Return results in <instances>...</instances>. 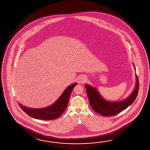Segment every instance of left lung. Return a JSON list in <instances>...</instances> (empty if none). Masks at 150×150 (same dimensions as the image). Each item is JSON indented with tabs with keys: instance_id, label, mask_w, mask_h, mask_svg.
Here are the masks:
<instances>
[{
	"instance_id": "left-lung-1",
	"label": "left lung",
	"mask_w": 150,
	"mask_h": 150,
	"mask_svg": "<svg viewBox=\"0 0 150 150\" xmlns=\"http://www.w3.org/2000/svg\"><path fill=\"white\" fill-rule=\"evenodd\" d=\"M133 66L135 70L134 64ZM135 77L136 85L134 91L127 98L119 101L106 100L102 97L96 88L86 83L85 86L91 107L95 112L103 116L115 115L125 110L126 108L132 104L138 95L139 83L138 76L136 74Z\"/></svg>"
}]
</instances>
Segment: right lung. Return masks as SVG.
Wrapping results in <instances>:
<instances>
[{"label":"right lung","instance_id":"1","mask_svg":"<svg viewBox=\"0 0 150 150\" xmlns=\"http://www.w3.org/2000/svg\"><path fill=\"white\" fill-rule=\"evenodd\" d=\"M77 84L75 83L68 86L51 106L43 108H32L23 106L20 103H19V105L22 110L32 118L46 120L56 119L59 118L67 109L71 93Z\"/></svg>","mask_w":150,"mask_h":150}]
</instances>
